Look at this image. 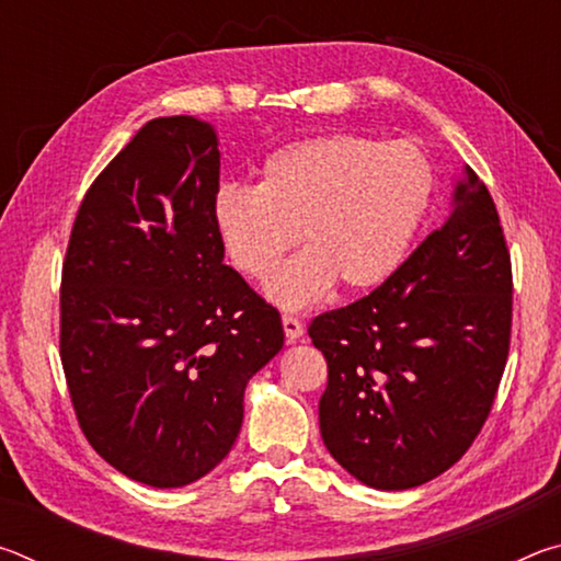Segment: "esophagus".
Listing matches in <instances>:
<instances>
[{
    "label": "esophagus",
    "instance_id": "34e87169",
    "mask_svg": "<svg viewBox=\"0 0 561 561\" xmlns=\"http://www.w3.org/2000/svg\"><path fill=\"white\" fill-rule=\"evenodd\" d=\"M282 327H284V334H287L289 344H291V341L301 339V334H304V324L294 314H284L282 317Z\"/></svg>",
    "mask_w": 561,
    "mask_h": 561
}]
</instances>
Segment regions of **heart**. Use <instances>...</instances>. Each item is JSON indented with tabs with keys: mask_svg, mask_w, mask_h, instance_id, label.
<instances>
[{
	"mask_svg": "<svg viewBox=\"0 0 561 561\" xmlns=\"http://www.w3.org/2000/svg\"><path fill=\"white\" fill-rule=\"evenodd\" d=\"M435 168L408 140L329 133L264 158L260 183H222L213 225L227 260L250 279H267L298 241L308 252L272 278L267 294L287 309L344 291L381 287L401 267L431 210Z\"/></svg>",
	"mask_w": 561,
	"mask_h": 561,
	"instance_id": "1",
	"label": "heart"
}]
</instances>
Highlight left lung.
<instances>
[{"label":"left lung","mask_w":561,"mask_h":561,"mask_svg":"<svg viewBox=\"0 0 561 561\" xmlns=\"http://www.w3.org/2000/svg\"><path fill=\"white\" fill-rule=\"evenodd\" d=\"M465 173L448 220L391 279L309 324L329 368L321 438L368 488H417L453 468L505 374L510 250L488 185Z\"/></svg>","instance_id":"8db88e82"}]
</instances>
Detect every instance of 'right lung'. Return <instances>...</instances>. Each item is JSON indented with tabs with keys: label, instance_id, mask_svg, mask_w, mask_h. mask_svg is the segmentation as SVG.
I'll return each instance as SVG.
<instances>
[{
	"label": "right lung",
	"instance_id": "1",
	"mask_svg": "<svg viewBox=\"0 0 561 561\" xmlns=\"http://www.w3.org/2000/svg\"><path fill=\"white\" fill-rule=\"evenodd\" d=\"M220 150L193 116L148 121L83 195L61 270L59 354L91 448L130 480L183 488L242 428L279 354V311L227 267L213 225Z\"/></svg>",
	"mask_w": 561,
	"mask_h": 561
}]
</instances>
